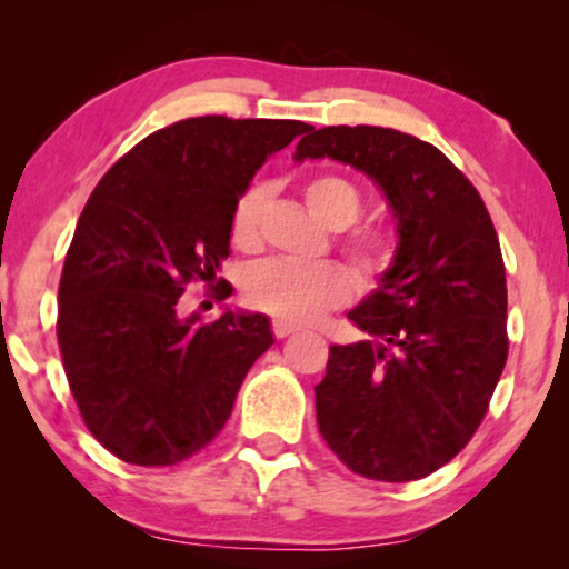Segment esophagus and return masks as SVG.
I'll use <instances>...</instances> for the list:
<instances>
[{"label":"esophagus","mask_w":569,"mask_h":569,"mask_svg":"<svg viewBox=\"0 0 569 569\" xmlns=\"http://www.w3.org/2000/svg\"><path fill=\"white\" fill-rule=\"evenodd\" d=\"M271 331H274L277 339H284V337H290V333H295L298 329H295V326L287 323V321H274V326H271Z\"/></svg>","instance_id":"esophagus-1"}]
</instances>
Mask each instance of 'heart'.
I'll return each mask as SVG.
<instances>
[{
  "mask_svg": "<svg viewBox=\"0 0 569 569\" xmlns=\"http://www.w3.org/2000/svg\"><path fill=\"white\" fill-rule=\"evenodd\" d=\"M310 214L323 228L347 230L362 212V197L352 181L341 176H318L302 191ZM267 186H251L238 199L230 220V238L238 251H259L261 222L267 209ZM349 267L362 287H372L391 269L396 240L383 230H360L341 240ZM355 280L341 263L263 261L243 279V295L253 308L290 323H316L329 310L352 298Z\"/></svg>",
  "mask_w": 569,
  "mask_h": 569,
  "instance_id": "b5f03b06",
  "label": "heart"
}]
</instances>
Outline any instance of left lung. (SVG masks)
Returning <instances> with one entry per match:
<instances>
[{
	"label": "left lung",
	"mask_w": 569,
	"mask_h": 569,
	"mask_svg": "<svg viewBox=\"0 0 569 569\" xmlns=\"http://www.w3.org/2000/svg\"><path fill=\"white\" fill-rule=\"evenodd\" d=\"M295 162L337 160L383 191L391 269L333 345L316 386L318 430L360 477L415 481L463 450L508 360V287L495 224L469 178L422 139L383 127L306 131Z\"/></svg>",
	"instance_id": "obj_1"
}]
</instances>
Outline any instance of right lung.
Segmentation results:
<instances>
[{"label":"right lung","mask_w":569,"mask_h":569,"mask_svg":"<svg viewBox=\"0 0 569 569\" xmlns=\"http://www.w3.org/2000/svg\"><path fill=\"white\" fill-rule=\"evenodd\" d=\"M310 127L199 116L144 137L84 204L59 284V349L80 415L116 458L170 466L214 440L251 365L274 345L263 313H178L212 284L256 170Z\"/></svg>","instance_id":"obj_1"}]
</instances>
